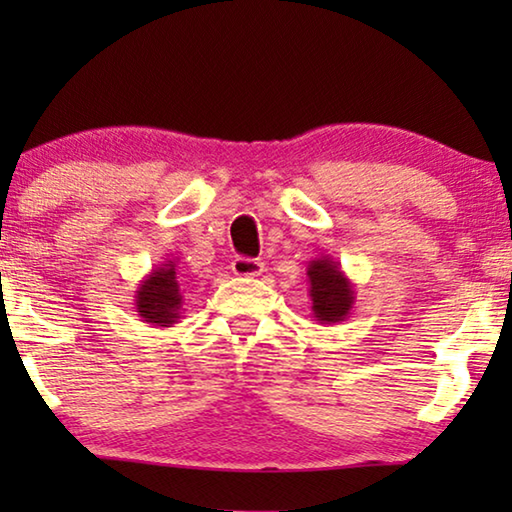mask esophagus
<instances>
[{"instance_id": "esophagus-1", "label": "esophagus", "mask_w": 512, "mask_h": 512, "mask_svg": "<svg viewBox=\"0 0 512 512\" xmlns=\"http://www.w3.org/2000/svg\"><path fill=\"white\" fill-rule=\"evenodd\" d=\"M262 271H264V262H259V259L237 257L235 262H232V273L239 277H257L262 275Z\"/></svg>"}]
</instances>
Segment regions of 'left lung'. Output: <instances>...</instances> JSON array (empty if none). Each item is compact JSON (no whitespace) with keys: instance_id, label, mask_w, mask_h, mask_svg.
Returning a JSON list of instances; mask_svg holds the SVG:
<instances>
[{"instance_id":"8db88e82","label":"left lung","mask_w":512,"mask_h":512,"mask_svg":"<svg viewBox=\"0 0 512 512\" xmlns=\"http://www.w3.org/2000/svg\"><path fill=\"white\" fill-rule=\"evenodd\" d=\"M311 311L320 325L341 323L354 305V284L336 259L320 255L307 264Z\"/></svg>"}]
</instances>
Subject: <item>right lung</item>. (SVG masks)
<instances>
[{
    "label": "right lung",
    "instance_id": "obj_1",
    "mask_svg": "<svg viewBox=\"0 0 512 512\" xmlns=\"http://www.w3.org/2000/svg\"><path fill=\"white\" fill-rule=\"evenodd\" d=\"M135 309L144 323L153 327H171L183 314V293L176 277V259H167L142 277L135 291Z\"/></svg>",
    "mask_w": 512,
    "mask_h": 512
}]
</instances>
